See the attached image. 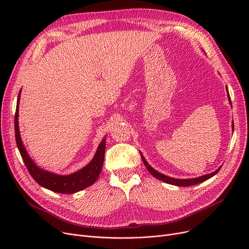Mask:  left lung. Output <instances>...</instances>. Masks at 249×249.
<instances>
[{"instance_id": "1", "label": "left lung", "mask_w": 249, "mask_h": 249, "mask_svg": "<svg viewBox=\"0 0 249 249\" xmlns=\"http://www.w3.org/2000/svg\"><path fill=\"white\" fill-rule=\"evenodd\" d=\"M227 88V87H226ZM227 91H228V89H227ZM228 98H229V101H230V96L228 94ZM231 103V101H230ZM232 128L234 129V125L232 124ZM141 159L143 160V162H144V165L145 167L148 169V172L156 178H159L164 182H166V184H171V185H175V186H179V187H190V186H194V185H197V184H200V182H203L205 180H207L208 178H212L213 176H215L219 171L221 166L217 169L216 172L212 173V174H209V175H205V176H202L200 178H187V179H178V178H169V177H166L160 173H159L158 171H155L154 168H152L148 162L145 160V159L143 158V155L141 154Z\"/></svg>"}]
</instances>
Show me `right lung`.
I'll use <instances>...</instances> for the list:
<instances>
[{
  "label": "right lung",
  "instance_id": "add662e5",
  "mask_svg": "<svg viewBox=\"0 0 249 249\" xmlns=\"http://www.w3.org/2000/svg\"><path fill=\"white\" fill-rule=\"evenodd\" d=\"M21 93V90H20ZM20 93L17 100L16 113H15V138L18 149L22 156V160L27 167L29 174L35 179L37 184L41 187L48 189L52 192L60 193V194H73L78 191H82L94 182L99 178L105 156V148H106V141L105 139L102 140L98 150L91 160L88 165H86L81 171H78L70 176H58L43 171V169L36 166V164L31 160L29 155L26 152L24 145L22 143L20 133H19V126H18V112H19V101H20Z\"/></svg>",
  "mask_w": 249,
  "mask_h": 249
}]
</instances>
